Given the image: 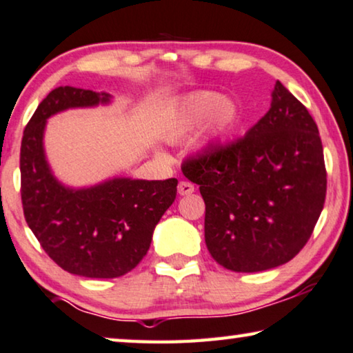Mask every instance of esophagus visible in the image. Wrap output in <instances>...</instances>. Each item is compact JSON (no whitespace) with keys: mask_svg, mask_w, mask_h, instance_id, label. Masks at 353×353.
<instances>
[{"mask_svg":"<svg viewBox=\"0 0 353 353\" xmlns=\"http://www.w3.org/2000/svg\"><path fill=\"white\" fill-rule=\"evenodd\" d=\"M194 192V185L189 181H180L178 183V194L180 196H189Z\"/></svg>","mask_w":353,"mask_h":353,"instance_id":"obj_1","label":"esophagus"}]
</instances>
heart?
Masks as SVG:
<instances>
[{"instance_id": "b5f03b06", "label": "heart", "mask_w": 353, "mask_h": 353, "mask_svg": "<svg viewBox=\"0 0 353 353\" xmlns=\"http://www.w3.org/2000/svg\"><path fill=\"white\" fill-rule=\"evenodd\" d=\"M205 122L207 143L221 145L231 137L239 122L237 105L223 99L216 92H192L183 101L180 114L167 125L165 140L170 143L185 141Z\"/></svg>"}]
</instances>
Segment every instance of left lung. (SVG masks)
<instances>
[{
  "label": "left lung",
  "mask_w": 353,
  "mask_h": 353,
  "mask_svg": "<svg viewBox=\"0 0 353 353\" xmlns=\"http://www.w3.org/2000/svg\"><path fill=\"white\" fill-rule=\"evenodd\" d=\"M183 175L205 202V243L234 272L288 263L312 231L326 196L323 146L312 116L277 81L270 108L243 139L189 157Z\"/></svg>",
  "instance_id": "obj_1"
}]
</instances>
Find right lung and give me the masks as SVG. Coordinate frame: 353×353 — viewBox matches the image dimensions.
<instances>
[{
	"label": "right lung",
	"instance_id": "obj_1",
	"mask_svg": "<svg viewBox=\"0 0 353 353\" xmlns=\"http://www.w3.org/2000/svg\"><path fill=\"white\" fill-rule=\"evenodd\" d=\"M111 95L57 88L41 101L20 146V194L28 228L54 263L89 279H116L137 268L152 232L176 197V178H113L73 189L52 175L46 161V121L68 108L110 103Z\"/></svg>",
	"mask_w": 353,
	"mask_h": 353
}]
</instances>
